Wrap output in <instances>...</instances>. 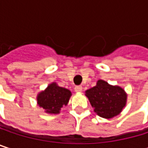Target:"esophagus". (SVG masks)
Listing matches in <instances>:
<instances>
[{"instance_id": "34e87169", "label": "esophagus", "mask_w": 148, "mask_h": 148, "mask_svg": "<svg viewBox=\"0 0 148 148\" xmlns=\"http://www.w3.org/2000/svg\"><path fill=\"white\" fill-rule=\"evenodd\" d=\"M74 91L76 92H82V86H76L74 87Z\"/></svg>"}]
</instances>
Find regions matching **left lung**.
I'll return each instance as SVG.
<instances>
[{"label": "left lung", "instance_id": "8db88e82", "mask_svg": "<svg viewBox=\"0 0 148 148\" xmlns=\"http://www.w3.org/2000/svg\"><path fill=\"white\" fill-rule=\"evenodd\" d=\"M94 111L101 117L112 118L117 116L126 104L127 95L120 86L109 85L102 79L86 92Z\"/></svg>", "mask_w": 148, "mask_h": 148}]
</instances>
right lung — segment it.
Segmentation results:
<instances>
[{"label":"right lung","mask_w":148,"mask_h":148,"mask_svg":"<svg viewBox=\"0 0 148 148\" xmlns=\"http://www.w3.org/2000/svg\"><path fill=\"white\" fill-rule=\"evenodd\" d=\"M70 96L71 92L69 90L52 83L45 91L38 94V103L47 113L57 114L64 105H67Z\"/></svg>","instance_id":"obj_1"}]
</instances>
